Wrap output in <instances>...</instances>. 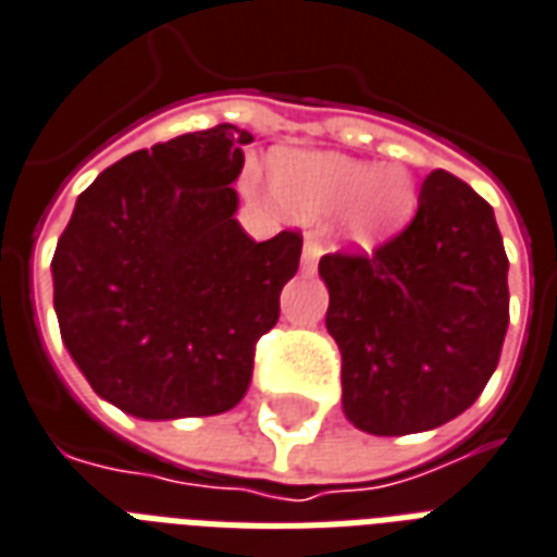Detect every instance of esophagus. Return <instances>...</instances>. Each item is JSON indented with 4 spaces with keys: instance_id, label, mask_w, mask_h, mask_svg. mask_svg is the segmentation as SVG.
I'll list each match as a JSON object with an SVG mask.
<instances>
[{
    "instance_id": "esophagus-1",
    "label": "esophagus",
    "mask_w": 557,
    "mask_h": 557,
    "mask_svg": "<svg viewBox=\"0 0 557 557\" xmlns=\"http://www.w3.org/2000/svg\"><path fill=\"white\" fill-rule=\"evenodd\" d=\"M318 257H321V245H318L315 236H307V242H304V257H300L304 271H315Z\"/></svg>"
}]
</instances>
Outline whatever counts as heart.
Masks as SVG:
<instances>
[{"label": "heart", "instance_id": "obj_1", "mask_svg": "<svg viewBox=\"0 0 557 557\" xmlns=\"http://www.w3.org/2000/svg\"><path fill=\"white\" fill-rule=\"evenodd\" d=\"M274 189L288 210L321 219L342 210V233L356 245H373L409 222L418 186L409 169L354 160L345 154L283 151L274 160Z\"/></svg>", "mask_w": 557, "mask_h": 557}]
</instances>
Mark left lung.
<instances>
[{"instance_id":"obj_1","label":"left lung","mask_w":557,"mask_h":557,"mask_svg":"<svg viewBox=\"0 0 557 557\" xmlns=\"http://www.w3.org/2000/svg\"><path fill=\"white\" fill-rule=\"evenodd\" d=\"M318 271L354 426L435 430L485 392L508 330V257L494 207L465 181L432 172L397 236L371 253H324Z\"/></svg>"}]
</instances>
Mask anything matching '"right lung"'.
Listing matches in <instances>:
<instances>
[{
    "label": "right lung",
    "instance_id": "add662e5",
    "mask_svg": "<svg viewBox=\"0 0 557 557\" xmlns=\"http://www.w3.org/2000/svg\"><path fill=\"white\" fill-rule=\"evenodd\" d=\"M248 143L215 125L122 157L78 195L58 239L63 345L92 392L134 418L233 409L277 324L304 236L253 242L233 219Z\"/></svg>",
    "mask_w": 557,
    "mask_h": 557
}]
</instances>
